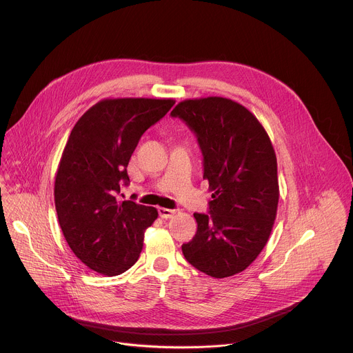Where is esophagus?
I'll list each match as a JSON object with an SVG mask.
<instances>
[{
    "mask_svg": "<svg viewBox=\"0 0 353 353\" xmlns=\"http://www.w3.org/2000/svg\"><path fill=\"white\" fill-rule=\"evenodd\" d=\"M158 212H159V216L162 219H169V218H172L176 214L174 210H169V208H163V207L158 208Z\"/></svg>",
    "mask_w": 353,
    "mask_h": 353,
    "instance_id": "34e87169",
    "label": "esophagus"
}]
</instances>
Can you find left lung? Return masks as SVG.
<instances>
[{"instance_id":"left-lung-1","label":"left lung","mask_w":353,"mask_h":353,"mask_svg":"<svg viewBox=\"0 0 353 353\" xmlns=\"http://www.w3.org/2000/svg\"><path fill=\"white\" fill-rule=\"evenodd\" d=\"M172 117L195 132L210 183V214H194L196 233L185 260L212 278L244 271L265 247L276 218V155L257 117L226 97L187 99Z\"/></svg>"}]
</instances>
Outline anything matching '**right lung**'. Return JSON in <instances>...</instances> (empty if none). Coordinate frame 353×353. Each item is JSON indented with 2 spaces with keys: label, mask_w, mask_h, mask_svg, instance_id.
<instances>
[{
  "label": "right lung",
  "mask_w": 353,
  "mask_h": 353,
  "mask_svg": "<svg viewBox=\"0 0 353 353\" xmlns=\"http://www.w3.org/2000/svg\"><path fill=\"white\" fill-rule=\"evenodd\" d=\"M173 99H103L74 125L59 165L54 203L63 234L90 270L114 276L131 268L158 211L117 198L130 183L127 166L142 134Z\"/></svg>",
  "instance_id": "1"
}]
</instances>
